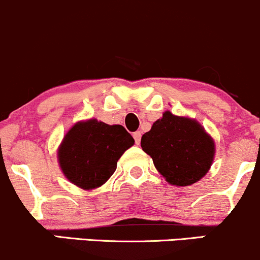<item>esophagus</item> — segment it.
<instances>
[{"label":"esophagus","mask_w":260,"mask_h":260,"mask_svg":"<svg viewBox=\"0 0 260 260\" xmlns=\"http://www.w3.org/2000/svg\"><path fill=\"white\" fill-rule=\"evenodd\" d=\"M133 138H135V141H136V144H139L141 143V138H142V133L139 132H135L133 133Z\"/></svg>","instance_id":"34e87169"}]
</instances>
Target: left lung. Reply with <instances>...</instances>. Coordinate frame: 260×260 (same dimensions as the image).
Masks as SVG:
<instances>
[{
    "instance_id": "1",
    "label": "left lung",
    "mask_w": 260,
    "mask_h": 260,
    "mask_svg": "<svg viewBox=\"0 0 260 260\" xmlns=\"http://www.w3.org/2000/svg\"><path fill=\"white\" fill-rule=\"evenodd\" d=\"M141 147L162 178L175 186H189L209 173L215 141L196 119L165 111L142 136Z\"/></svg>"
}]
</instances>
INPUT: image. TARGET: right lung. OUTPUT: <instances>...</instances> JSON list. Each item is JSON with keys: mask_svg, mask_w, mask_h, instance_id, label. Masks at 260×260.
<instances>
[{"mask_svg": "<svg viewBox=\"0 0 260 260\" xmlns=\"http://www.w3.org/2000/svg\"><path fill=\"white\" fill-rule=\"evenodd\" d=\"M133 144L135 139L123 125H111L96 118L79 121L59 145V167L80 189H98L112 176L118 159Z\"/></svg>", "mask_w": 260, "mask_h": 260, "instance_id": "1", "label": "right lung"}]
</instances>
